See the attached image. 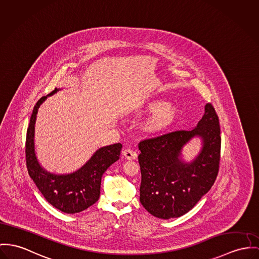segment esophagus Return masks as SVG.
<instances>
[{"label":"esophagus","mask_w":259,"mask_h":259,"mask_svg":"<svg viewBox=\"0 0 259 259\" xmlns=\"http://www.w3.org/2000/svg\"><path fill=\"white\" fill-rule=\"evenodd\" d=\"M123 156L129 160H132V159H137V153L134 152L133 150H130V149H126L123 151Z\"/></svg>","instance_id":"1"}]
</instances>
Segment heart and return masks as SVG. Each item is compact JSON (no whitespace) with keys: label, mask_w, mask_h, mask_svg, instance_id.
Segmentation results:
<instances>
[{"label":"heart","mask_w":259,"mask_h":259,"mask_svg":"<svg viewBox=\"0 0 259 259\" xmlns=\"http://www.w3.org/2000/svg\"><path fill=\"white\" fill-rule=\"evenodd\" d=\"M144 114H152L144 124L145 130L154 135L166 132L178 119L179 108L176 104L163 100L149 101L144 109Z\"/></svg>","instance_id":"b5f03b06"}]
</instances>
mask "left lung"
Segmentation results:
<instances>
[{"label": "left lung", "mask_w": 259, "mask_h": 259, "mask_svg": "<svg viewBox=\"0 0 259 259\" xmlns=\"http://www.w3.org/2000/svg\"><path fill=\"white\" fill-rule=\"evenodd\" d=\"M219 118L207 103L197 126L139 143L140 202L159 219L179 218L190 211L212 187L219 171ZM193 138L202 147L191 162L182 159V149Z\"/></svg>", "instance_id": "left-lung-1"}]
</instances>
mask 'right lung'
<instances>
[{"label":"right lung","instance_id":"1","mask_svg":"<svg viewBox=\"0 0 259 259\" xmlns=\"http://www.w3.org/2000/svg\"><path fill=\"white\" fill-rule=\"evenodd\" d=\"M61 89H55L35 104L26 133L25 158L28 174L44 198L53 207L67 214L80 213L94 205L100 195L101 177L119 159L120 143L101 147L81 167L74 172L56 175L47 171L36 157L34 146L35 122L40 105Z\"/></svg>","mask_w":259,"mask_h":259}]
</instances>
